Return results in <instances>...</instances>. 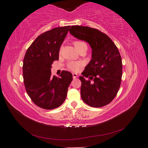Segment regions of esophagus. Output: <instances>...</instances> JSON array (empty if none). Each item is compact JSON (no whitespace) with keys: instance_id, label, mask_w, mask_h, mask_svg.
Listing matches in <instances>:
<instances>
[{"instance_id":"obj_1","label":"esophagus","mask_w":148,"mask_h":148,"mask_svg":"<svg viewBox=\"0 0 148 148\" xmlns=\"http://www.w3.org/2000/svg\"><path fill=\"white\" fill-rule=\"evenodd\" d=\"M72 76H73L74 79H75V78L77 77V74L76 73H73V74H72Z\"/></svg>"}]
</instances>
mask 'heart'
<instances>
[{"instance_id": "1", "label": "heart", "mask_w": 148, "mask_h": 148, "mask_svg": "<svg viewBox=\"0 0 148 148\" xmlns=\"http://www.w3.org/2000/svg\"><path fill=\"white\" fill-rule=\"evenodd\" d=\"M74 45L78 51H81L83 49H87V45L83 41H79V40H77V41L74 42ZM81 67V64L79 62H70L68 64V67L71 71L76 72L79 71V69Z\"/></svg>"}]
</instances>
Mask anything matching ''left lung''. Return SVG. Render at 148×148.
<instances>
[{
    "label": "left lung",
    "instance_id": "left-lung-1",
    "mask_svg": "<svg viewBox=\"0 0 148 148\" xmlns=\"http://www.w3.org/2000/svg\"><path fill=\"white\" fill-rule=\"evenodd\" d=\"M69 32L77 39L87 42L92 49V60L79 77L81 98L93 108L109 104L121 84L122 61L118 49L109 37L97 29L76 25L72 26ZM88 77L89 79L86 80Z\"/></svg>",
    "mask_w": 148,
    "mask_h": 148
}]
</instances>
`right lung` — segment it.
<instances>
[{
    "label": "right lung",
    "instance_id": "1",
    "mask_svg": "<svg viewBox=\"0 0 148 148\" xmlns=\"http://www.w3.org/2000/svg\"><path fill=\"white\" fill-rule=\"evenodd\" d=\"M70 27L54 28L40 34L25 55L23 64L25 87L32 102L40 108H57L67 97L72 74L63 71L59 77H52L51 68L53 62L59 58L60 48Z\"/></svg>",
    "mask_w": 148,
    "mask_h": 148
}]
</instances>
